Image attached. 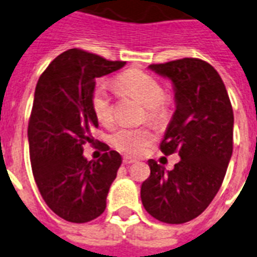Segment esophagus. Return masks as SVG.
<instances>
[{"instance_id": "1", "label": "esophagus", "mask_w": 257, "mask_h": 257, "mask_svg": "<svg viewBox=\"0 0 257 257\" xmlns=\"http://www.w3.org/2000/svg\"><path fill=\"white\" fill-rule=\"evenodd\" d=\"M122 162H124V164H133V163H136L137 160H136L135 158H132V156L125 155L124 158H122Z\"/></svg>"}]
</instances>
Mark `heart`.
<instances>
[{"label":"heart","mask_w":257,"mask_h":257,"mask_svg":"<svg viewBox=\"0 0 257 257\" xmlns=\"http://www.w3.org/2000/svg\"><path fill=\"white\" fill-rule=\"evenodd\" d=\"M116 85L121 93L138 98L146 106L147 117L153 121H162L168 116L171 102L160 81L153 75L138 70L122 72L116 79ZM93 111L98 121L108 125L112 121L113 106L106 85H98L93 93ZM154 135L147 128L122 126L111 136V144L122 153L138 155L150 146Z\"/></svg>","instance_id":"obj_1"}]
</instances>
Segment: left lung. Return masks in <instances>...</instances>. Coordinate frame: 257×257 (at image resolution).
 <instances>
[{
	"label": "left lung",
	"instance_id": "8db88e82",
	"mask_svg": "<svg viewBox=\"0 0 257 257\" xmlns=\"http://www.w3.org/2000/svg\"><path fill=\"white\" fill-rule=\"evenodd\" d=\"M149 68L173 84L176 110L160 150L178 153L181 160L172 171L147 162L151 172L142 182V204L159 221L184 224L198 217L221 187L233 154V108L217 71L202 59Z\"/></svg>",
	"mask_w": 257,
	"mask_h": 257
}]
</instances>
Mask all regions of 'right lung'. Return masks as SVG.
Here are the masks:
<instances>
[{"instance_id":"1","label":"right lung","mask_w":257,"mask_h":257,"mask_svg":"<svg viewBox=\"0 0 257 257\" xmlns=\"http://www.w3.org/2000/svg\"><path fill=\"white\" fill-rule=\"evenodd\" d=\"M124 66L70 49L49 64L36 85L28 122L33 177L49 208L66 221H91L106 208L121 156L102 144L101 158L88 162L82 146L93 145L91 131L98 128L91 103L95 79Z\"/></svg>"}]
</instances>
